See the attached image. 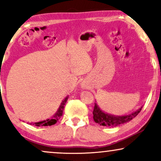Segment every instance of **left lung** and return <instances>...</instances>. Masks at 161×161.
Instances as JSON below:
<instances>
[{
    "label": "left lung",
    "mask_w": 161,
    "mask_h": 161,
    "mask_svg": "<svg viewBox=\"0 0 161 161\" xmlns=\"http://www.w3.org/2000/svg\"><path fill=\"white\" fill-rule=\"evenodd\" d=\"M142 106H141L136 111L132 112L131 114L126 115H114L111 114L106 113L100 109L97 103H94V111H93V119L96 123L99 124L101 126H106V127H115L118 126L123 125V124L129 122L133 119H134L136 116L142 110Z\"/></svg>",
    "instance_id": "left-lung-1"
}]
</instances>
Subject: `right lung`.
<instances>
[{
  "instance_id": "1",
  "label": "right lung",
  "mask_w": 161,
  "mask_h": 161,
  "mask_svg": "<svg viewBox=\"0 0 161 161\" xmlns=\"http://www.w3.org/2000/svg\"><path fill=\"white\" fill-rule=\"evenodd\" d=\"M68 97L69 96H67L64 99V100H62L61 105H60L59 108L58 109L57 112L54 114L52 117H51V119L43 120V121H39V122L33 123V125L37 126V127H41V126H52L57 123V121H58L60 118L61 117L62 115H63V111L64 109V106L66 104V102L67 101Z\"/></svg>"
}]
</instances>
